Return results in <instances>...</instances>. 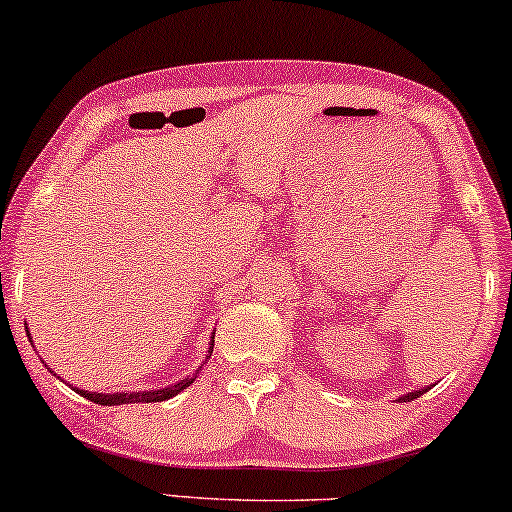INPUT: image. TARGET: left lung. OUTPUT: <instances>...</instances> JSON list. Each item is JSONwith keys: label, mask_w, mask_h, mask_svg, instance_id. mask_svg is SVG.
<instances>
[{"label": "left lung", "mask_w": 512, "mask_h": 512, "mask_svg": "<svg viewBox=\"0 0 512 512\" xmlns=\"http://www.w3.org/2000/svg\"><path fill=\"white\" fill-rule=\"evenodd\" d=\"M430 388H418V390H411V393H407V395H402V397H397L395 402H411V400H416V397H421L423 393H428Z\"/></svg>", "instance_id": "left-lung-1"}]
</instances>
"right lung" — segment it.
I'll return each mask as SVG.
<instances>
[{
	"mask_svg": "<svg viewBox=\"0 0 512 512\" xmlns=\"http://www.w3.org/2000/svg\"><path fill=\"white\" fill-rule=\"evenodd\" d=\"M28 336H30V331H28ZM207 353L209 355L204 357V362L199 364V367L192 371L188 378H181V381L171 383V386H167V388L138 390V393H129V390H124V393H89V390L75 388V393H79L82 397H86V400H91V402H96V404H103V407H115V404H141V402H164V400H171V397H176L178 393H183L185 388L195 383V378L199 376V371H202L204 364L209 362L211 353H214V336H211ZM51 374H53V371H51ZM53 376H56V374H53ZM58 378H61V376H58Z\"/></svg>",
	"mask_w": 512,
	"mask_h": 512,
	"instance_id": "add662e5",
	"label": "right lung"
}]
</instances>
